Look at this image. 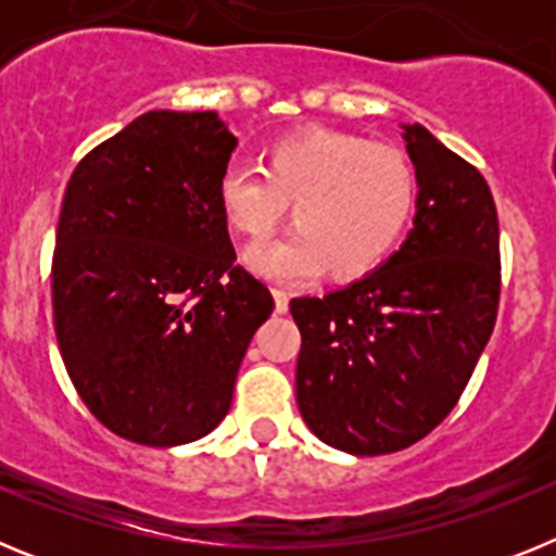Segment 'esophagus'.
Instances as JSON below:
<instances>
[{
  "label": "esophagus",
  "mask_w": 556,
  "mask_h": 556,
  "mask_svg": "<svg viewBox=\"0 0 556 556\" xmlns=\"http://www.w3.org/2000/svg\"><path fill=\"white\" fill-rule=\"evenodd\" d=\"M273 298H275V312L287 314L289 312V292L281 287H273Z\"/></svg>",
  "instance_id": "34e87169"
}]
</instances>
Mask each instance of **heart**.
<instances>
[{
	"mask_svg": "<svg viewBox=\"0 0 556 556\" xmlns=\"http://www.w3.org/2000/svg\"><path fill=\"white\" fill-rule=\"evenodd\" d=\"M225 219L248 242L275 233L292 205L298 230L250 250L267 278L289 281L328 269L337 281L372 273L397 248L417 203L409 152L390 141L314 127L264 150V169L230 164L219 175Z\"/></svg>",
	"mask_w": 556,
	"mask_h": 556,
	"instance_id": "1",
	"label": "heart"
}]
</instances>
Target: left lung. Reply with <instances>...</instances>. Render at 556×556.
Returning a JSON list of instances; mask_svg holds the SVG:
<instances>
[{"mask_svg": "<svg viewBox=\"0 0 556 556\" xmlns=\"http://www.w3.org/2000/svg\"><path fill=\"white\" fill-rule=\"evenodd\" d=\"M404 130L420 186L406 242L362 281L289 303L301 328L303 420L356 456L404 451L443 424L498 314V214L488 180L424 125Z\"/></svg>", "mask_w": 556, "mask_h": 556, "instance_id": "obj_1", "label": "left lung"}]
</instances>
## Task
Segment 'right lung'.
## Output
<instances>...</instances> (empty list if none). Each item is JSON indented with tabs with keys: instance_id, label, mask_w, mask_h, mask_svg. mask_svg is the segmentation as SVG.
<instances>
[{
	"instance_id": "obj_1",
	"label": "right lung",
	"mask_w": 556,
	"mask_h": 556,
	"mask_svg": "<svg viewBox=\"0 0 556 556\" xmlns=\"http://www.w3.org/2000/svg\"><path fill=\"white\" fill-rule=\"evenodd\" d=\"M233 132L214 111H150L97 144L63 194L52 312L88 412L169 448L217 429L273 294L236 264L217 200Z\"/></svg>"
}]
</instances>
